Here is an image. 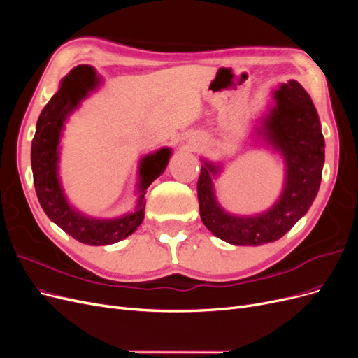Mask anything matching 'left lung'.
I'll list each match as a JSON object with an SVG mask.
<instances>
[{
  "label": "left lung",
  "mask_w": 358,
  "mask_h": 358,
  "mask_svg": "<svg viewBox=\"0 0 358 358\" xmlns=\"http://www.w3.org/2000/svg\"><path fill=\"white\" fill-rule=\"evenodd\" d=\"M273 100L258 128V136L282 154L285 162L284 189L272 208L251 216L225 212L216 201L212 182L221 167L209 161L201 166L197 182L201 221L231 245L258 246L280 239L309 210L320 189L326 145L315 106L296 80L280 85Z\"/></svg>",
  "instance_id": "8db88e82"
}]
</instances>
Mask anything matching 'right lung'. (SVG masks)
<instances>
[{"label": "right lung", "instance_id": "add662e5", "mask_svg": "<svg viewBox=\"0 0 358 358\" xmlns=\"http://www.w3.org/2000/svg\"><path fill=\"white\" fill-rule=\"evenodd\" d=\"M100 83L95 70L88 66L74 67L62 78L58 92L41 110L36 136L31 146V166L38 201L49 220L70 234L73 239L91 246L112 245L133 234L145 218V194L162 171L166 170L171 149L161 148L142 158L138 166V204L136 212L121 218L99 220L76 210L64 194L59 175V138L64 122Z\"/></svg>", "mask_w": 358, "mask_h": 358}]
</instances>
